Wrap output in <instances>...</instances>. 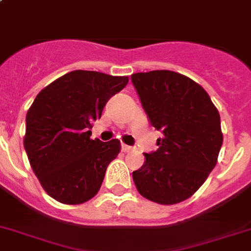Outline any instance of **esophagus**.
Listing matches in <instances>:
<instances>
[{"mask_svg": "<svg viewBox=\"0 0 251 251\" xmlns=\"http://www.w3.org/2000/svg\"><path fill=\"white\" fill-rule=\"evenodd\" d=\"M121 150L124 151V152H127V151L131 150V146H127V145H125V143H122Z\"/></svg>", "mask_w": 251, "mask_h": 251, "instance_id": "esophagus-1", "label": "esophagus"}]
</instances>
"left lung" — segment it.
<instances>
[{
    "mask_svg": "<svg viewBox=\"0 0 251 251\" xmlns=\"http://www.w3.org/2000/svg\"><path fill=\"white\" fill-rule=\"evenodd\" d=\"M150 124L163 134L158 150L145 152V163L133 172L143 198L171 205L198 191L217 163L223 145L219 110L194 80L172 71L131 75Z\"/></svg>",
    "mask_w": 251,
    "mask_h": 251,
    "instance_id": "obj_1",
    "label": "left lung"
}]
</instances>
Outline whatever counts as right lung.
<instances>
[{
	"label": "right lung",
	"mask_w": 251,
	"mask_h": 251,
	"mask_svg": "<svg viewBox=\"0 0 251 251\" xmlns=\"http://www.w3.org/2000/svg\"><path fill=\"white\" fill-rule=\"evenodd\" d=\"M127 76L72 71L42 89L26 114L24 145L42 187L63 204H81L100 189L120 141L91 139L92 122Z\"/></svg>",
	"instance_id": "add662e5"
}]
</instances>
